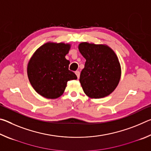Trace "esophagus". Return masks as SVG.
Instances as JSON below:
<instances>
[{
    "label": "esophagus",
    "mask_w": 151,
    "mask_h": 151,
    "mask_svg": "<svg viewBox=\"0 0 151 151\" xmlns=\"http://www.w3.org/2000/svg\"><path fill=\"white\" fill-rule=\"evenodd\" d=\"M75 74H76V75L77 76V77H78V78L79 76H80V72H79L78 70H76V72H75Z\"/></svg>",
    "instance_id": "obj_1"
}]
</instances>
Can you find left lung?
<instances>
[{
    "mask_svg": "<svg viewBox=\"0 0 151 151\" xmlns=\"http://www.w3.org/2000/svg\"><path fill=\"white\" fill-rule=\"evenodd\" d=\"M78 50L86 59L79 79L84 93L91 99L109 95L118 86L121 76L115 52L106 45L86 42L80 43Z\"/></svg>",
    "mask_w": 151,
    "mask_h": 151,
    "instance_id": "1",
    "label": "left lung"
}]
</instances>
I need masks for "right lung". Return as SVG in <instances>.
Masks as SVG:
<instances>
[{"mask_svg": "<svg viewBox=\"0 0 151 151\" xmlns=\"http://www.w3.org/2000/svg\"><path fill=\"white\" fill-rule=\"evenodd\" d=\"M70 48V44L48 42L38 48L30 58L27 66L28 77L40 95L57 99L63 94L67 82L77 78L68 70L70 61L65 58Z\"/></svg>", "mask_w": 151, "mask_h": 151, "instance_id": "1", "label": "right lung"}]
</instances>
